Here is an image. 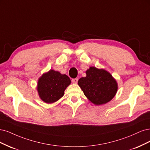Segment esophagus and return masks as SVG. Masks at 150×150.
<instances>
[{"instance_id": "obj_1", "label": "esophagus", "mask_w": 150, "mask_h": 150, "mask_svg": "<svg viewBox=\"0 0 150 150\" xmlns=\"http://www.w3.org/2000/svg\"><path fill=\"white\" fill-rule=\"evenodd\" d=\"M78 80H79V79L76 78V79H72V80H71V81H72V83H73L76 84V83H77V82H78Z\"/></svg>"}]
</instances>
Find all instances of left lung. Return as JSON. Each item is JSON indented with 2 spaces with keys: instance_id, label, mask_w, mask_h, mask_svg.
Listing matches in <instances>:
<instances>
[{
  "instance_id": "8db88e82",
  "label": "left lung",
  "mask_w": 150,
  "mask_h": 150,
  "mask_svg": "<svg viewBox=\"0 0 150 150\" xmlns=\"http://www.w3.org/2000/svg\"><path fill=\"white\" fill-rule=\"evenodd\" d=\"M85 73L86 76L79 80L78 85L90 101L95 105H101L114 98L118 83L108 71L90 67Z\"/></svg>"
}]
</instances>
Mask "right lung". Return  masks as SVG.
<instances>
[{
  "instance_id": "1",
  "label": "right lung",
  "mask_w": 150,
  "mask_h": 150,
  "mask_svg": "<svg viewBox=\"0 0 150 150\" xmlns=\"http://www.w3.org/2000/svg\"><path fill=\"white\" fill-rule=\"evenodd\" d=\"M71 83L69 77L50 69L38 80L37 90L40 98L46 103H54L64 95L65 89Z\"/></svg>"
}]
</instances>
